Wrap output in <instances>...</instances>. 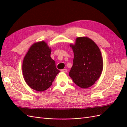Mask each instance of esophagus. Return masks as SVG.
Masks as SVG:
<instances>
[{
  "label": "esophagus",
  "instance_id": "1",
  "mask_svg": "<svg viewBox=\"0 0 127 127\" xmlns=\"http://www.w3.org/2000/svg\"><path fill=\"white\" fill-rule=\"evenodd\" d=\"M61 71L62 72H67V69H62V70H61Z\"/></svg>",
  "mask_w": 127,
  "mask_h": 127
}]
</instances>
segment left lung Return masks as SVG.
<instances>
[{
	"label": "left lung",
	"instance_id": "left-lung-1",
	"mask_svg": "<svg viewBox=\"0 0 127 127\" xmlns=\"http://www.w3.org/2000/svg\"><path fill=\"white\" fill-rule=\"evenodd\" d=\"M70 46L74 57L69 76L79 87H90L100 76L103 69L100 50L88 37H77L75 44Z\"/></svg>",
	"mask_w": 127,
	"mask_h": 127
}]
</instances>
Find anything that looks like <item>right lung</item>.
I'll return each mask as SVG.
<instances>
[{
  "mask_svg": "<svg viewBox=\"0 0 127 127\" xmlns=\"http://www.w3.org/2000/svg\"><path fill=\"white\" fill-rule=\"evenodd\" d=\"M51 48L44 41L32 45L23 59V78L29 87L42 92L52 85L59 70L51 58Z\"/></svg>",
  "mask_w": 127,
  "mask_h": 127,
  "instance_id": "obj_1",
  "label": "right lung"
}]
</instances>
